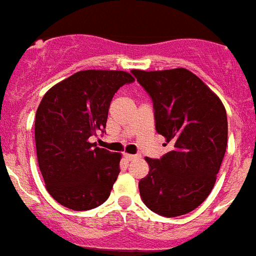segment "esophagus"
Returning <instances> with one entry per match:
<instances>
[{
    "instance_id": "34e87169",
    "label": "esophagus",
    "mask_w": 256,
    "mask_h": 256,
    "mask_svg": "<svg viewBox=\"0 0 256 256\" xmlns=\"http://www.w3.org/2000/svg\"><path fill=\"white\" fill-rule=\"evenodd\" d=\"M124 157L128 160V161H132V160H134V158L137 157V156H133V154H128V153H124Z\"/></svg>"
}]
</instances>
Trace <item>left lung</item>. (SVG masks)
I'll list each match as a JSON object with an SVG mask.
<instances>
[{
    "label": "left lung",
    "mask_w": 256,
    "mask_h": 256,
    "mask_svg": "<svg viewBox=\"0 0 256 256\" xmlns=\"http://www.w3.org/2000/svg\"><path fill=\"white\" fill-rule=\"evenodd\" d=\"M132 74L152 98L156 130L171 148L160 160L146 158L149 174L138 183L141 199L160 216L190 213L216 183L228 144L225 107L199 77L183 68L134 69Z\"/></svg>",
    "instance_id": "left-lung-1"
}]
</instances>
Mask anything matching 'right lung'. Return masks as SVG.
Instances as JSON below:
<instances>
[{"instance_id": "obj_1", "label": "right lung", "mask_w": 256, "mask_h": 256, "mask_svg": "<svg viewBox=\"0 0 256 256\" xmlns=\"http://www.w3.org/2000/svg\"><path fill=\"white\" fill-rule=\"evenodd\" d=\"M134 78L122 70H81L50 88L35 116L38 164L50 195L73 210L108 199L120 172L119 153L88 141L104 132L115 92Z\"/></svg>"}]
</instances>
